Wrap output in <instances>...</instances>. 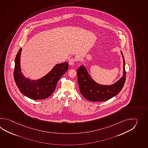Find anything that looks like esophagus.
<instances>
[{
	"mask_svg": "<svg viewBox=\"0 0 148 148\" xmlns=\"http://www.w3.org/2000/svg\"><path fill=\"white\" fill-rule=\"evenodd\" d=\"M75 59L74 58H71L69 60V64L70 66H73L75 62Z\"/></svg>",
	"mask_w": 148,
	"mask_h": 148,
	"instance_id": "1",
	"label": "esophagus"
}]
</instances>
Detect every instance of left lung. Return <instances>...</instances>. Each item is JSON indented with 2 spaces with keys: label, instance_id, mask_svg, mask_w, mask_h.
Returning <instances> with one entry per match:
<instances>
[{
  "label": "left lung",
  "instance_id": "1",
  "mask_svg": "<svg viewBox=\"0 0 148 148\" xmlns=\"http://www.w3.org/2000/svg\"><path fill=\"white\" fill-rule=\"evenodd\" d=\"M123 60V75L113 84L110 85H101L95 82L88 73L84 64L77 69L78 82L79 89L84 97L91 101H103L110 99L120 92L125 82L126 72L125 60L123 53L121 51Z\"/></svg>",
  "mask_w": 148,
  "mask_h": 148
}]
</instances>
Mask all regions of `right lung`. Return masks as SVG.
Returning a JSON list of instances; mask_svg holds the SVG:
<instances>
[{"mask_svg": "<svg viewBox=\"0 0 148 148\" xmlns=\"http://www.w3.org/2000/svg\"><path fill=\"white\" fill-rule=\"evenodd\" d=\"M22 49H19L15 60L14 80L20 91L31 99H44L50 96L55 90L57 82L68 69V63L57 64L41 78L34 80L25 77L21 68V55Z\"/></svg>", "mask_w": 148, "mask_h": 148, "instance_id": "obj_1", "label": "right lung"}]
</instances>
